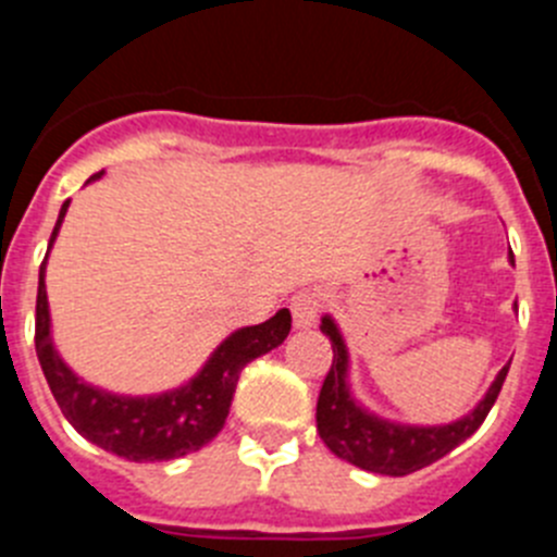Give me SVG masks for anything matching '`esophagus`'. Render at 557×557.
<instances>
[{
	"mask_svg": "<svg viewBox=\"0 0 557 557\" xmlns=\"http://www.w3.org/2000/svg\"><path fill=\"white\" fill-rule=\"evenodd\" d=\"M323 309V295L318 289H301L293 295L289 301V312H293L295 329H312L318 323V314Z\"/></svg>",
	"mask_w": 557,
	"mask_h": 557,
	"instance_id": "1",
	"label": "esophagus"
}]
</instances>
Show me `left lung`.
Returning <instances> with one entry per match:
<instances>
[{
	"mask_svg": "<svg viewBox=\"0 0 557 557\" xmlns=\"http://www.w3.org/2000/svg\"><path fill=\"white\" fill-rule=\"evenodd\" d=\"M508 262L513 264V253H508ZM321 332L332 339L334 359L323 379L321 396H318V416H314L318 418V435L339 460H348L351 466L371 471V474H412L457 449L466 437L480 430L510 368L508 362L496 373L485 396L466 416L455 418L449 424H405V421H393V418L368 410L354 396L351 354H348L346 337L332 314L321 318Z\"/></svg>",
	"mask_w": 557,
	"mask_h": 557,
	"instance_id": "8db88e82",
	"label": "left lung"
}]
</instances>
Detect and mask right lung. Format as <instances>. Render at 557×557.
Wrapping results in <instances>:
<instances>
[{
  "mask_svg": "<svg viewBox=\"0 0 557 557\" xmlns=\"http://www.w3.org/2000/svg\"><path fill=\"white\" fill-rule=\"evenodd\" d=\"M100 178L102 172H97L86 184ZM66 209L69 200L61 206L58 223L49 236L47 256L38 270L36 301V354L58 407L86 441L125 457V460H175V457L203 449L223 430L243 368L250 359L273 351L287 339L289 323H293L289 309H278L270 321L259 323V326H243L231 332L209 354L200 371L172 391L127 396V393H113L100 385H91L77 376L66 366V359L58 354L55 337H52L47 282H44L49 250L55 245Z\"/></svg>",
  "mask_w": 557,
  "mask_h": 557,
  "instance_id": "obj_1",
  "label": "right lung"
}]
</instances>
